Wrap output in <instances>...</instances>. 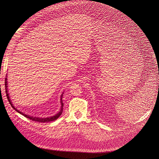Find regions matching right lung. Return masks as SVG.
<instances>
[{
  "mask_svg": "<svg viewBox=\"0 0 159 159\" xmlns=\"http://www.w3.org/2000/svg\"><path fill=\"white\" fill-rule=\"evenodd\" d=\"M6 82H5V87H6V96H7V99L11 104V106L12 107L13 109H14L17 112H18L19 113H20V114H22L23 116H25V117H26L27 118H29L30 120H33V121H37V122H39V123H45V122H50V121H55L56 120L57 118H59V116L62 114V112H63V101H62V96H63V94H62L61 95V98H60V102H61V109H60V111L57 113V115H55V116H51V117H47V118H38V117H33V116H30L29 115H27L26 114H24V113L21 112L20 111H19V110L16 109V108L14 107V106H13V104H12V102L10 99V98L9 96V94H8V90H7V77L6 78Z\"/></svg>",
  "mask_w": 159,
  "mask_h": 159,
  "instance_id": "obj_1",
  "label": "right lung"
}]
</instances>
